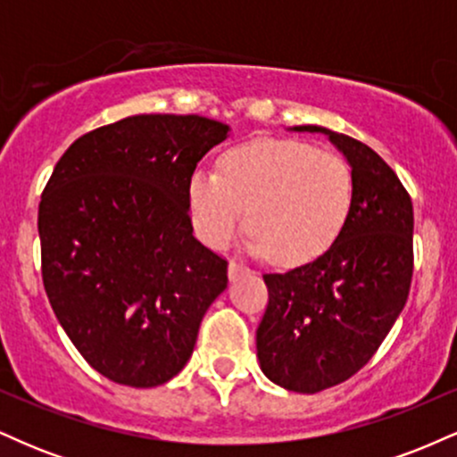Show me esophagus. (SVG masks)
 Returning <instances> with one entry per match:
<instances>
[{"label":"esophagus","mask_w":457,"mask_h":457,"mask_svg":"<svg viewBox=\"0 0 457 457\" xmlns=\"http://www.w3.org/2000/svg\"><path fill=\"white\" fill-rule=\"evenodd\" d=\"M249 269H246L245 264H238V262H229V266H228V277H229V281H236L238 279V277H243V275H249Z\"/></svg>","instance_id":"obj_1"}]
</instances>
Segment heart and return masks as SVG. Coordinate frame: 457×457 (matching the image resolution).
<instances>
[{
	"label": "heart",
	"mask_w": 457,
	"mask_h": 457,
	"mask_svg": "<svg viewBox=\"0 0 457 457\" xmlns=\"http://www.w3.org/2000/svg\"><path fill=\"white\" fill-rule=\"evenodd\" d=\"M353 171L342 156L295 139H255L229 150L221 174L197 167L188 180L193 228L225 249L246 225L249 251L277 264L320 258L342 234L353 208Z\"/></svg>",
	"instance_id": "b5f03b06"
}]
</instances>
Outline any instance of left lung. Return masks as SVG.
<instances>
[{
	"label": "left lung",
	"instance_id": "left-lung-1",
	"mask_svg": "<svg viewBox=\"0 0 457 457\" xmlns=\"http://www.w3.org/2000/svg\"><path fill=\"white\" fill-rule=\"evenodd\" d=\"M353 171V208L320 258L264 275L269 307L255 345L275 385L318 393L348 380L374 356L406 305L412 277V202L400 178L370 145L316 124Z\"/></svg>",
	"mask_w": 457,
	"mask_h": 457
}]
</instances>
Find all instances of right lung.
<instances>
[{
  "label": "right lung",
  "instance_id": "obj_1",
  "mask_svg": "<svg viewBox=\"0 0 457 457\" xmlns=\"http://www.w3.org/2000/svg\"><path fill=\"white\" fill-rule=\"evenodd\" d=\"M232 133L202 115L141 113L79 137L38 208L43 283L83 359L150 389L191 359L228 262L193 236L188 180Z\"/></svg>",
  "mask_w": 457,
  "mask_h": 457
}]
</instances>
